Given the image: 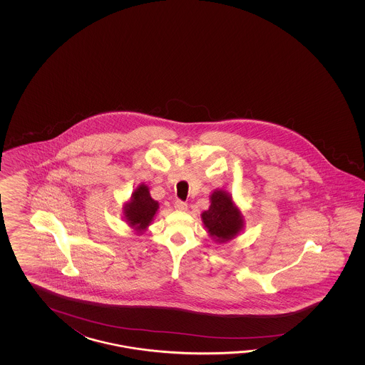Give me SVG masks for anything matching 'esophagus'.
Segmentation results:
<instances>
[{
	"label": "esophagus",
	"mask_w": 365,
	"mask_h": 365,
	"mask_svg": "<svg viewBox=\"0 0 365 365\" xmlns=\"http://www.w3.org/2000/svg\"><path fill=\"white\" fill-rule=\"evenodd\" d=\"M175 209L179 210V211H186V210H187V203L184 201H180V200H176V201H175Z\"/></svg>",
	"instance_id": "esophagus-1"
}]
</instances>
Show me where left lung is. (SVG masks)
I'll use <instances>...</instances> for the list:
<instances>
[{"mask_svg":"<svg viewBox=\"0 0 365 365\" xmlns=\"http://www.w3.org/2000/svg\"><path fill=\"white\" fill-rule=\"evenodd\" d=\"M209 210L202 212V222L210 236L217 242H225L239 235L244 227L242 214L235 206L232 197L225 190H214L210 195Z\"/></svg>","mask_w":365,"mask_h":365,"instance_id":"8db88e82","label":"left lung"}]
</instances>
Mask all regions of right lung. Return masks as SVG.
Listing matches in <instances>:
<instances>
[{
    "label": "right lung",
    "instance_id": "1",
    "mask_svg": "<svg viewBox=\"0 0 365 365\" xmlns=\"http://www.w3.org/2000/svg\"><path fill=\"white\" fill-rule=\"evenodd\" d=\"M158 209H159V203L151 198L148 185L140 184L133 192L130 201L125 203V220L137 232L142 233L145 230H148V225H151Z\"/></svg>",
    "mask_w": 365,
    "mask_h": 365
}]
</instances>
